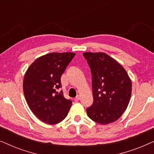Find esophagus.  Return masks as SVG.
Wrapping results in <instances>:
<instances>
[{"mask_svg": "<svg viewBox=\"0 0 154 154\" xmlns=\"http://www.w3.org/2000/svg\"><path fill=\"white\" fill-rule=\"evenodd\" d=\"M80 99H81V97H80V95H77L76 97L74 99V100L75 101V102H77V101H79Z\"/></svg>", "mask_w": 154, "mask_h": 154, "instance_id": "34e87169", "label": "esophagus"}]
</instances>
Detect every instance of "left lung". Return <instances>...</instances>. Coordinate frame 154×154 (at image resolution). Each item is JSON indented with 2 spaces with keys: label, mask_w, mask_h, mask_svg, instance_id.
Here are the masks:
<instances>
[{
  "label": "left lung",
  "mask_w": 154,
  "mask_h": 154,
  "mask_svg": "<svg viewBox=\"0 0 154 154\" xmlns=\"http://www.w3.org/2000/svg\"><path fill=\"white\" fill-rule=\"evenodd\" d=\"M92 73L93 104L88 117L106 125L117 121L130 102L132 83L125 69L104 52H84Z\"/></svg>",
  "instance_id": "obj_1"
}]
</instances>
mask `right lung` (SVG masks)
<instances>
[{
	"label": "right lung",
	"mask_w": 154,
	"mask_h": 154,
	"mask_svg": "<svg viewBox=\"0 0 154 154\" xmlns=\"http://www.w3.org/2000/svg\"><path fill=\"white\" fill-rule=\"evenodd\" d=\"M75 55L73 52H52L37 58L25 73L23 91L27 104L38 119L54 125L68 114L72 102L64 98L61 76Z\"/></svg>",
	"instance_id": "1"
}]
</instances>
